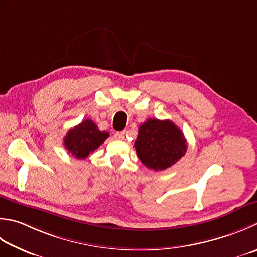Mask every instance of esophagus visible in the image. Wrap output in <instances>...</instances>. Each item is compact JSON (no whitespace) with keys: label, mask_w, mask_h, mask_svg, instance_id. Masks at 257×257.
Segmentation results:
<instances>
[{"label":"esophagus","mask_w":257,"mask_h":257,"mask_svg":"<svg viewBox=\"0 0 257 257\" xmlns=\"http://www.w3.org/2000/svg\"><path fill=\"white\" fill-rule=\"evenodd\" d=\"M124 132H117V133H114V136L113 137L115 138V139H119V140H122V139H124Z\"/></svg>","instance_id":"1"}]
</instances>
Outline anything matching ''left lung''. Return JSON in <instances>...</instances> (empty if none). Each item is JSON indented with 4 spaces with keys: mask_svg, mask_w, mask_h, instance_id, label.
Segmentation results:
<instances>
[{
    "mask_svg": "<svg viewBox=\"0 0 257 257\" xmlns=\"http://www.w3.org/2000/svg\"><path fill=\"white\" fill-rule=\"evenodd\" d=\"M135 148L146 167L158 172L183 157L187 152V140L170 120L148 119L139 127Z\"/></svg>",
    "mask_w": 257,
    "mask_h": 257,
    "instance_id": "8db88e82",
    "label": "left lung"
}]
</instances>
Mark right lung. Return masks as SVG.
I'll return each instance as SVG.
<instances>
[{"mask_svg":"<svg viewBox=\"0 0 257 257\" xmlns=\"http://www.w3.org/2000/svg\"><path fill=\"white\" fill-rule=\"evenodd\" d=\"M108 137V132H101L92 120L85 119L81 123L69 130L64 136L63 144L74 158L84 159L90 153L103 144Z\"/></svg>","mask_w":257,"mask_h":257,"instance_id":"obj_1","label":"right lung"}]
</instances>
